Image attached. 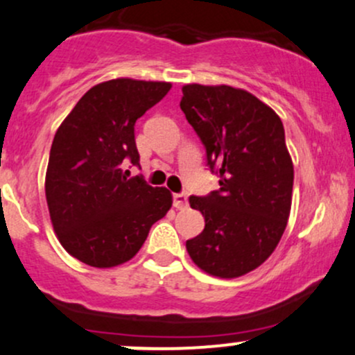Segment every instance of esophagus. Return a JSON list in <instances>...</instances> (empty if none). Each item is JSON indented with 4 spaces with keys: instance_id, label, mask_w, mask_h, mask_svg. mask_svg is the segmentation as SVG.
Wrapping results in <instances>:
<instances>
[{
    "instance_id": "obj_1",
    "label": "esophagus",
    "mask_w": 355,
    "mask_h": 355,
    "mask_svg": "<svg viewBox=\"0 0 355 355\" xmlns=\"http://www.w3.org/2000/svg\"><path fill=\"white\" fill-rule=\"evenodd\" d=\"M173 207L178 210H184L189 207V198L184 193H175L173 196Z\"/></svg>"
}]
</instances>
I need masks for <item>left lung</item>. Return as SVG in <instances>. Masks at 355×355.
<instances>
[{
  "label": "left lung",
  "mask_w": 355,
  "mask_h": 355,
  "mask_svg": "<svg viewBox=\"0 0 355 355\" xmlns=\"http://www.w3.org/2000/svg\"><path fill=\"white\" fill-rule=\"evenodd\" d=\"M180 107L207 151L220 189L190 197L205 227L187 241L202 271L239 278L272 254L291 210L293 162L272 109L244 89L187 84Z\"/></svg>",
  "instance_id": "1"
}]
</instances>
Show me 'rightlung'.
I'll return each mask as SVG.
<instances>
[{
  "label": "right lung",
  "instance_id": "right-lung-1",
  "mask_svg": "<svg viewBox=\"0 0 355 355\" xmlns=\"http://www.w3.org/2000/svg\"><path fill=\"white\" fill-rule=\"evenodd\" d=\"M171 89L128 77L89 89L58 126L45 175L57 239L76 259L114 268L135 258L173 198L165 187L126 178L124 159L139 165L135 123Z\"/></svg>",
  "mask_w": 355,
  "mask_h": 355
}]
</instances>
